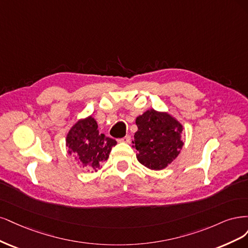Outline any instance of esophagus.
<instances>
[{"instance_id":"34e87169","label":"esophagus","mask_w":248,"mask_h":248,"mask_svg":"<svg viewBox=\"0 0 248 248\" xmlns=\"http://www.w3.org/2000/svg\"><path fill=\"white\" fill-rule=\"evenodd\" d=\"M118 142H124V143H130L131 142V137L130 136H125V137L118 139Z\"/></svg>"}]
</instances>
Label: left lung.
<instances>
[{"label":"left lung","instance_id":"obj_1","mask_svg":"<svg viewBox=\"0 0 248 248\" xmlns=\"http://www.w3.org/2000/svg\"><path fill=\"white\" fill-rule=\"evenodd\" d=\"M138 131L133 146L139 163L151 170H163L173 162L183 146L182 124L167 112L149 109L136 118Z\"/></svg>","mask_w":248,"mask_h":248}]
</instances>
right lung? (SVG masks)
<instances>
[{
  "mask_svg": "<svg viewBox=\"0 0 248 248\" xmlns=\"http://www.w3.org/2000/svg\"><path fill=\"white\" fill-rule=\"evenodd\" d=\"M66 145L68 154L73 155L84 169L97 172L103 162L108 159L111 148L116 145V141L100 134L97 122L89 116L79 119L71 127L66 138Z\"/></svg>",
  "mask_w": 248,
  "mask_h": 248,
  "instance_id": "right-lung-1",
  "label": "right lung"
}]
</instances>
